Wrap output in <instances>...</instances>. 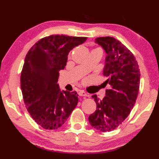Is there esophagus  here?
<instances>
[{"instance_id": "34e87169", "label": "esophagus", "mask_w": 159, "mask_h": 159, "mask_svg": "<svg viewBox=\"0 0 159 159\" xmlns=\"http://www.w3.org/2000/svg\"><path fill=\"white\" fill-rule=\"evenodd\" d=\"M79 95L80 96H88V93L83 90H80L79 92Z\"/></svg>"}]
</instances>
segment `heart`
<instances>
[{
    "mask_svg": "<svg viewBox=\"0 0 159 159\" xmlns=\"http://www.w3.org/2000/svg\"><path fill=\"white\" fill-rule=\"evenodd\" d=\"M96 49H100V48H96Z\"/></svg>",
    "mask_w": 159,
    "mask_h": 159,
    "instance_id": "heart-1",
    "label": "heart"
}]
</instances>
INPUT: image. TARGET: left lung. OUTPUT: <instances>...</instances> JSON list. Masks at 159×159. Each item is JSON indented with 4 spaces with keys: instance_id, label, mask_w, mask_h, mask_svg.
I'll return each instance as SVG.
<instances>
[{
    "instance_id": "left-lung-1",
    "label": "left lung",
    "mask_w": 159,
    "mask_h": 159,
    "mask_svg": "<svg viewBox=\"0 0 159 159\" xmlns=\"http://www.w3.org/2000/svg\"><path fill=\"white\" fill-rule=\"evenodd\" d=\"M95 43L106 53L103 75L109 84L106 96L99 100L93 95L96 110L90 115L92 127L101 132H110L120 125L129 116L138 97L140 72L138 62L131 51L112 37L95 39Z\"/></svg>"
}]
</instances>
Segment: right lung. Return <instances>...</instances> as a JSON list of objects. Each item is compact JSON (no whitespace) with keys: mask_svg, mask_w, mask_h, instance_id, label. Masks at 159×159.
Instances as JSON below:
<instances>
[{"mask_svg":"<svg viewBox=\"0 0 159 159\" xmlns=\"http://www.w3.org/2000/svg\"><path fill=\"white\" fill-rule=\"evenodd\" d=\"M87 38L53 34L40 39L26 55L21 73L24 102L32 118L45 129L61 127L77 105V92L61 91L57 82L69 51Z\"/></svg>","mask_w":159,"mask_h":159,"instance_id":"add662e5","label":"right lung"}]
</instances>
